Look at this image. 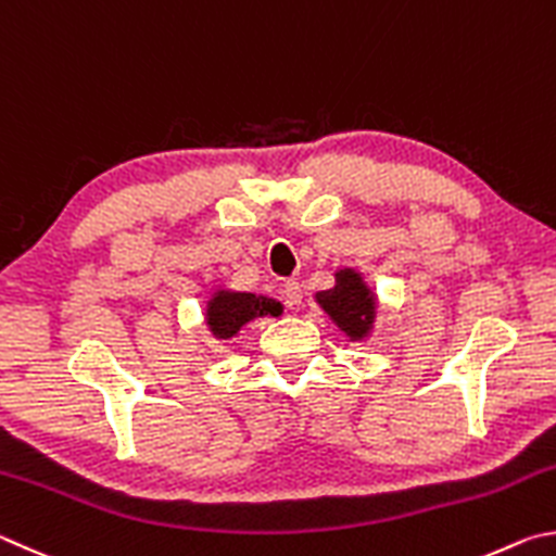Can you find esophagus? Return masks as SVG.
I'll return each mask as SVG.
<instances>
[{"label": "esophagus", "mask_w": 556, "mask_h": 556, "mask_svg": "<svg viewBox=\"0 0 556 556\" xmlns=\"http://www.w3.org/2000/svg\"><path fill=\"white\" fill-rule=\"evenodd\" d=\"M283 298L290 307L303 305V290H300L298 280H286L283 283Z\"/></svg>", "instance_id": "1"}]
</instances>
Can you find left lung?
<instances>
[{"instance_id": "1", "label": "left lung", "mask_w": 556, "mask_h": 556, "mask_svg": "<svg viewBox=\"0 0 556 556\" xmlns=\"http://www.w3.org/2000/svg\"><path fill=\"white\" fill-rule=\"evenodd\" d=\"M334 278L337 286L317 293V303L349 339H366L376 319V298L371 288L354 268L337 270Z\"/></svg>"}]
</instances>
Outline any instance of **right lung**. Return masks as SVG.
Returning a JSON list of instances; mask_svg holds the SVG:
<instances>
[{
  "label": "right lung",
  "mask_w": 556,
  "mask_h": 556,
  "mask_svg": "<svg viewBox=\"0 0 556 556\" xmlns=\"http://www.w3.org/2000/svg\"><path fill=\"white\" fill-rule=\"evenodd\" d=\"M278 317L280 303L253 293H229L217 290L207 303V327L217 339H231L239 334L243 325H249L256 317Z\"/></svg>",
  "instance_id": "right-lung-1"
}]
</instances>
